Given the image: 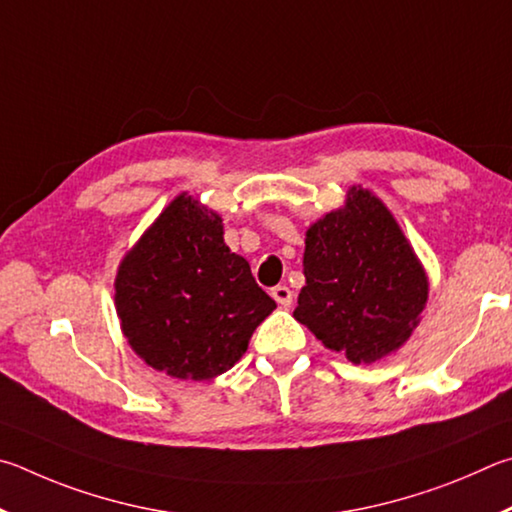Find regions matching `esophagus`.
Here are the masks:
<instances>
[{
  "label": "esophagus",
  "instance_id": "esophagus-1",
  "mask_svg": "<svg viewBox=\"0 0 512 512\" xmlns=\"http://www.w3.org/2000/svg\"><path fill=\"white\" fill-rule=\"evenodd\" d=\"M272 297H274V301L279 303V306H283V308H288L290 303H292V290L288 288V285H276V288H272Z\"/></svg>",
  "mask_w": 512,
  "mask_h": 512
}]
</instances>
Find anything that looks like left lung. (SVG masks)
<instances>
[{"mask_svg":"<svg viewBox=\"0 0 512 512\" xmlns=\"http://www.w3.org/2000/svg\"><path fill=\"white\" fill-rule=\"evenodd\" d=\"M306 285L294 319L353 364L407 342L427 303V276L387 206L351 188L346 206L306 233Z\"/></svg>","mask_w":512,"mask_h":512,"instance_id":"obj_1","label":"left lung"}]
</instances>
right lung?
Returning <instances> with one entry per match:
<instances>
[{
  "label": "right lung",
  "instance_id": "1",
  "mask_svg": "<svg viewBox=\"0 0 512 512\" xmlns=\"http://www.w3.org/2000/svg\"><path fill=\"white\" fill-rule=\"evenodd\" d=\"M222 233L218 213L179 195L116 274L123 335L141 360L173 378L211 380L229 371L276 308Z\"/></svg>",
  "mask_w": 512,
  "mask_h": 512
}]
</instances>
